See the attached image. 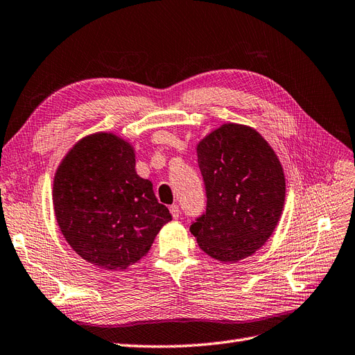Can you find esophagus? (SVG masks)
Instances as JSON below:
<instances>
[{
	"instance_id": "obj_1",
	"label": "esophagus",
	"mask_w": 355,
	"mask_h": 355,
	"mask_svg": "<svg viewBox=\"0 0 355 355\" xmlns=\"http://www.w3.org/2000/svg\"><path fill=\"white\" fill-rule=\"evenodd\" d=\"M168 210H170V214L173 216V218H178L180 216V210H179L178 205H170Z\"/></svg>"
}]
</instances>
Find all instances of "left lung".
<instances>
[{
  "label": "left lung",
  "instance_id": "8db88e82",
  "mask_svg": "<svg viewBox=\"0 0 355 355\" xmlns=\"http://www.w3.org/2000/svg\"><path fill=\"white\" fill-rule=\"evenodd\" d=\"M207 210L191 225L200 248L222 263L260 250L285 205L284 167L254 128L223 123L197 144Z\"/></svg>",
  "mask_w": 355,
  "mask_h": 355
}]
</instances>
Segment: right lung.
Wrapping results in <instances>:
<instances>
[{"mask_svg":"<svg viewBox=\"0 0 355 355\" xmlns=\"http://www.w3.org/2000/svg\"><path fill=\"white\" fill-rule=\"evenodd\" d=\"M135 164L128 139L95 132L71 146L54 175L53 205L61 234L83 260L105 270L138 263L172 220Z\"/></svg>","mask_w":355,"mask_h":355,"instance_id":"1","label":"right lung"}]
</instances>
